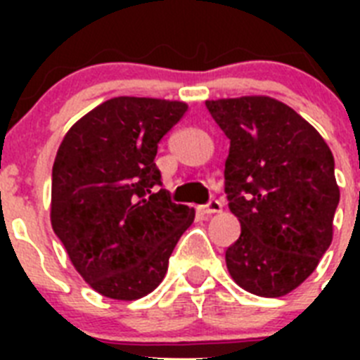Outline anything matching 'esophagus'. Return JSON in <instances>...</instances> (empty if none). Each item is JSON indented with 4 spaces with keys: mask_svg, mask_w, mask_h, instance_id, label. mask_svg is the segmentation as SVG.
<instances>
[{
    "mask_svg": "<svg viewBox=\"0 0 360 360\" xmlns=\"http://www.w3.org/2000/svg\"><path fill=\"white\" fill-rule=\"evenodd\" d=\"M221 211V202L219 200H209L207 205H203V214H214Z\"/></svg>",
    "mask_w": 360,
    "mask_h": 360,
    "instance_id": "obj_1",
    "label": "esophagus"
}]
</instances>
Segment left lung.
Masks as SVG:
<instances>
[{
	"label": "left lung",
	"instance_id": "obj_1",
	"mask_svg": "<svg viewBox=\"0 0 360 360\" xmlns=\"http://www.w3.org/2000/svg\"><path fill=\"white\" fill-rule=\"evenodd\" d=\"M231 148L229 209L241 234L225 250L229 274L250 294L281 297L328 250L339 205L335 162L314 126L270 97L205 103Z\"/></svg>",
	"mask_w": 360,
	"mask_h": 360
}]
</instances>
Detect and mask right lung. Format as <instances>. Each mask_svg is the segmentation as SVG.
<instances>
[{
	"mask_svg": "<svg viewBox=\"0 0 360 360\" xmlns=\"http://www.w3.org/2000/svg\"><path fill=\"white\" fill-rule=\"evenodd\" d=\"M186 103L110 98L73 124L52 167V229L98 294L133 301L158 287L195 209L171 202L155 164Z\"/></svg>",
	"mask_w": 360,
	"mask_h": 360,
	"instance_id": "add662e5",
	"label": "right lung"
}]
</instances>
